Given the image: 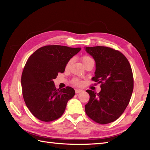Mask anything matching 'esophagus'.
<instances>
[{"label":"esophagus","mask_w":150,"mask_h":150,"mask_svg":"<svg viewBox=\"0 0 150 150\" xmlns=\"http://www.w3.org/2000/svg\"><path fill=\"white\" fill-rule=\"evenodd\" d=\"M82 90H80V89H75V93H80V92H81Z\"/></svg>","instance_id":"34e87169"}]
</instances>
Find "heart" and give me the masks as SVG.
<instances>
[{"label": "heart", "instance_id": "1", "mask_svg": "<svg viewBox=\"0 0 150 150\" xmlns=\"http://www.w3.org/2000/svg\"><path fill=\"white\" fill-rule=\"evenodd\" d=\"M81 60H82V63H83V65L84 66H86L87 64H90L91 62H94L93 60L88 55H84L81 58ZM71 64V60H69V61L67 62L66 65V69H68L69 68ZM72 82H73V84H74L75 85H77V86H81L82 84V82L78 79H73L72 80Z\"/></svg>", "mask_w": 150, "mask_h": 150}]
</instances>
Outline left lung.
Listing matches in <instances>:
<instances>
[{
    "label": "left lung",
    "instance_id": "1",
    "mask_svg": "<svg viewBox=\"0 0 150 150\" xmlns=\"http://www.w3.org/2000/svg\"><path fill=\"white\" fill-rule=\"evenodd\" d=\"M95 61L92 80L100 83L97 93L88 90L90 100L85 105L87 115L95 122L108 124L117 120L128 106L133 90L131 66L122 53L105 46L85 47Z\"/></svg>",
    "mask_w": 150,
    "mask_h": 150
}]
</instances>
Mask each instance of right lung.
Wrapping results in <instances>:
<instances>
[{
  "label": "right lung",
  "instance_id": "right-lung-1",
  "mask_svg": "<svg viewBox=\"0 0 150 150\" xmlns=\"http://www.w3.org/2000/svg\"><path fill=\"white\" fill-rule=\"evenodd\" d=\"M81 47L50 45L35 51L25 65L21 77L22 95L30 112L40 120L50 122L62 115L74 89H57L53 79L64 73L67 62Z\"/></svg>",
  "mask_w": 150,
  "mask_h": 150
}]
</instances>
